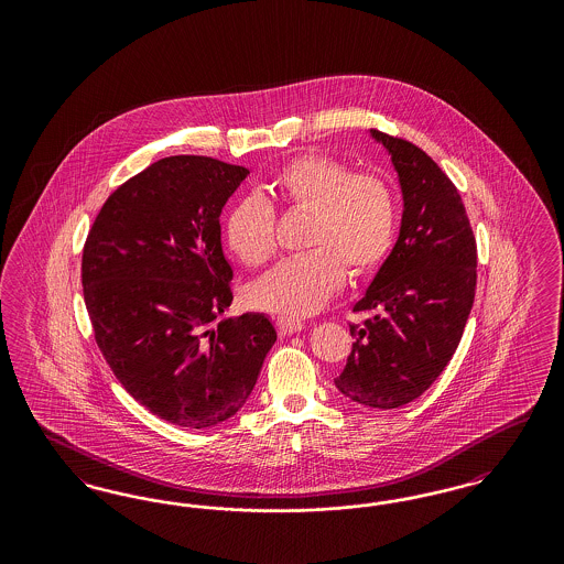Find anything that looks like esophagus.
<instances>
[{
    "instance_id": "34e87169",
    "label": "esophagus",
    "mask_w": 564,
    "mask_h": 564,
    "mask_svg": "<svg viewBox=\"0 0 564 564\" xmlns=\"http://www.w3.org/2000/svg\"><path fill=\"white\" fill-rule=\"evenodd\" d=\"M304 327V322L300 319H290V317H279L276 319V332L281 336H292L295 332H300Z\"/></svg>"
}]
</instances>
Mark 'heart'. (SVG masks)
Segmentation results:
<instances>
[{
  "instance_id": "heart-1",
  "label": "heart",
  "mask_w": 564,
  "mask_h": 564,
  "mask_svg": "<svg viewBox=\"0 0 564 564\" xmlns=\"http://www.w3.org/2000/svg\"><path fill=\"white\" fill-rule=\"evenodd\" d=\"M267 192L290 209H311L304 245L308 251L279 262L247 288L253 308L306 317L325 306L345 279L368 276L393 249L400 205L393 184L376 171H350L347 162L306 152L285 162ZM224 237L249 267L276 251V215L260 194H247L226 215Z\"/></svg>"
}]
</instances>
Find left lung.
<instances>
[{
    "label": "left lung",
    "instance_id": "obj_1",
    "mask_svg": "<svg viewBox=\"0 0 564 564\" xmlns=\"http://www.w3.org/2000/svg\"><path fill=\"white\" fill-rule=\"evenodd\" d=\"M400 173V239L378 270L349 325L355 338L334 382L349 400L391 410L421 398L444 372L476 297L478 245L463 198L427 152L402 137L372 131Z\"/></svg>",
    "mask_w": 564,
    "mask_h": 564
}]
</instances>
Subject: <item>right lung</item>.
Here are the masks:
<instances>
[{
    "label": "right lung",
    "instance_id": "1",
    "mask_svg": "<svg viewBox=\"0 0 564 564\" xmlns=\"http://www.w3.org/2000/svg\"><path fill=\"white\" fill-rule=\"evenodd\" d=\"M247 169L169 156L113 189L82 251L95 343L162 421L207 430L247 402L276 332L264 315L212 323L232 302L219 214Z\"/></svg>",
    "mask_w": 564,
    "mask_h": 564
}]
</instances>
